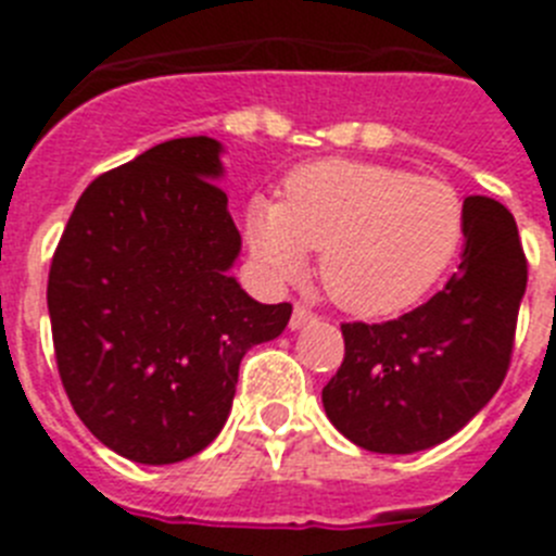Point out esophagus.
<instances>
[{
  "label": "esophagus",
  "instance_id": "esophagus-1",
  "mask_svg": "<svg viewBox=\"0 0 556 556\" xmlns=\"http://www.w3.org/2000/svg\"><path fill=\"white\" fill-rule=\"evenodd\" d=\"M312 323H317V314H312L308 308H303V306H294L292 320H289V328H292V331H301V328L312 326Z\"/></svg>",
  "mask_w": 556,
  "mask_h": 556
}]
</instances>
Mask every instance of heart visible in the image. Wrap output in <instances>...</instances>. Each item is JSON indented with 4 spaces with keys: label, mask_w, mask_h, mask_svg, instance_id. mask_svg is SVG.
Returning a JSON list of instances; mask_svg holds the SVG:
<instances>
[{
    "label": "heart",
    "mask_w": 556,
    "mask_h": 556,
    "mask_svg": "<svg viewBox=\"0 0 556 556\" xmlns=\"http://www.w3.org/2000/svg\"><path fill=\"white\" fill-rule=\"evenodd\" d=\"M465 233L462 203L434 178L367 161H320L287 178L283 203L253 200L250 253L273 281H294L320 250L326 292L345 312L387 317L445 275Z\"/></svg>",
    "instance_id": "obj_1"
}]
</instances>
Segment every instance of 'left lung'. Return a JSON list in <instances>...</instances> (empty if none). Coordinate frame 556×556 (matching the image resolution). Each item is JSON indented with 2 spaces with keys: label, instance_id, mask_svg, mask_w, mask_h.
Segmentation results:
<instances>
[{
  "label": "left lung",
  "instance_id": "8db88e82",
  "mask_svg": "<svg viewBox=\"0 0 556 556\" xmlns=\"http://www.w3.org/2000/svg\"><path fill=\"white\" fill-rule=\"evenodd\" d=\"M465 250L443 292L381 323H345V358L323 387L339 434L372 454L434 448L468 426L507 376L527 292L518 225L498 200L468 198Z\"/></svg>",
  "mask_w": 556,
  "mask_h": 556
}]
</instances>
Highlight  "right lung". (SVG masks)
Wrapping results in <instances>:
<instances>
[{"instance_id": "add662e5", "label": "right lung", "mask_w": 556, "mask_h": 556, "mask_svg": "<svg viewBox=\"0 0 556 556\" xmlns=\"http://www.w3.org/2000/svg\"><path fill=\"white\" fill-rule=\"evenodd\" d=\"M223 152L189 136L100 175L52 255L63 390L102 445L141 465L200 454L228 420L242 356L292 314L230 275L242 236L217 186Z\"/></svg>"}]
</instances>
